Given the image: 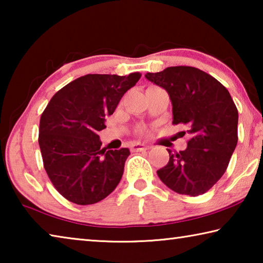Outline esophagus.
<instances>
[{
    "mask_svg": "<svg viewBox=\"0 0 263 263\" xmlns=\"http://www.w3.org/2000/svg\"><path fill=\"white\" fill-rule=\"evenodd\" d=\"M146 149H148V146L140 144V142H135V144L131 145L132 152H141V151H146Z\"/></svg>",
    "mask_w": 263,
    "mask_h": 263,
    "instance_id": "obj_1",
    "label": "esophagus"
}]
</instances>
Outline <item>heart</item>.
I'll return each instance as SVG.
<instances>
[{
	"instance_id": "obj_1",
	"label": "heart",
	"mask_w": 263,
	"mask_h": 263,
	"mask_svg": "<svg viewBox=\"0 0 263 263\" xmlns=\"http://www.w3.org/2000/svg\"><path fill=\"white\" fill-rule=\"evenodd\" d=\"M139 133H140V135H144V133H145V130H142V128H141V130L139 131Z\"/></svg>"
}]
</instances>
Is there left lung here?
Here are the masks:
<instances>
[{"label": "left lung", "instance_id": "obj_1", "mask_svg": "<svg viewBox=\"0 0 263 263\" xmlns=\"http://www.w3.org/2000/svg\"><path fill=\"white\" fill-rule=\"evenodd\" d=\"M145 77L166 89L173 124L184 125L190 136L184 151L173 154L168 149L169 161L158 176L177 194H205L224 175L238 142V109L232 97L218 80L190 66Z\"/></svg>", "mask_w": 263, "mask_h": 263}]
</instances>
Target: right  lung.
Instances as JSON below:
<instances>
[{
	"mask_svg": "<svg viewBox=\"0 0 263 263\" xmlns=\"http://www.w3.org/2000/svg\"><path fill=\"white\" fill-rule=\"evenodd\" d=\"M140 77L87 74L48 102L39 123V147L52 184L69 202L95 204L118 185L130 151L102 148L97 133Z\"/></svg>",
	"mask_w": 263,
	"mask_h": 263,
	"instance_id": "right-lung-1",
	"label": "right lung"
}]
</instances>
